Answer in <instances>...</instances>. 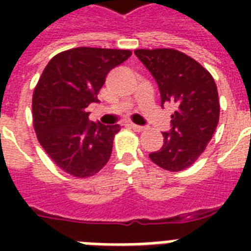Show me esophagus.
Listing matches in <instances>:
<instances>
[{"label": "esophagus", "instance_id": "esophagus-1", "mask_svg": "<svg viewBox=\"0 0 251 251\" xmlns=\"http://www.w3.org/2000/svg\"><path fill=\"white\" fill-rule=\"evenodd\" d=\"M130 127H131V129H133L134 131H138V133H139V131H143V130H145V127H143V126L135 125V124H130Z\"/></svg>", "mask_w": 251, "mask_h": 251}]
</instances>
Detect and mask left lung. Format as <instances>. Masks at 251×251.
Returning a JSON list of instances; mask_svg holds the SVG:
<instances>
[{"label":"left lung","mask_w":251,"mask_h":251,"mask_svg":"<svg viewBox=\"0 0 251 251\" xmlns=\"http://www.w3.org/2000/svg\"><path fill=\"white\" fill-rule=\"evenodd\" d=\"M134 53L156 80L161 106H176L172 130L150 159L165 171L191 167L212 139L220 116L218 87L210 72L194 58L172 48L135 49Z\"/></svg>","instance_id":"obj_1"}]
</instances>
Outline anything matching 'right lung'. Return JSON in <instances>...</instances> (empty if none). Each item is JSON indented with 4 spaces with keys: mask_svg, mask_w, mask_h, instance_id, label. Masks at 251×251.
<instances>
[{
    "mask_svg": "<svg viewBox=\"0 0 251 251\" xmlns=\"http://www.w3.org/2000/svg\"><path fill=\"white\" fill-rule=\"evenodd\" d=\"M131 56L129 49L79 47L49 61L32 95L37 141L57 167L87 178L101 171L120 125L91 122L87 106L98 102L106 74Z\"/></svg>",
    "mask_w": 251,
    "mask_h": 251,
    "instance_id": "right-lung-1",
    "label": "right lung"
}]
</instances>
